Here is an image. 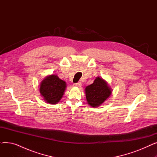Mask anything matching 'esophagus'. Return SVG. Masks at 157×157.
<instances>
[{
    "label": "esophagus",
    "mask_w": 157,
    "mask_h": 157,
    "mask_svg": "<svg viewBox=\"0 0 157 157\" xmlns=\"http://www.w3.org/2000/svg\"><path fill=\"white\" fill-rule=\"evenodd\" d=\"M81 82H78V83H74L73 85L74 86H77V87H81Z\"/></svg>",
    "instance_id": "obj_1"
}]
</instances>
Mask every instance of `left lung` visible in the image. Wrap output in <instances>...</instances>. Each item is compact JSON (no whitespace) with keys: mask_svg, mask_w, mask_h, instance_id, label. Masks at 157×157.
Segmentation results:
<instances>
[{"mask_svg":"<svg viewBox=\"0 0 157 157\" xmlns=\"http://www.w3.org/2000/svg\"><path fill=\"white\" fill-rule=\"evenodd\" d=\"M85 93L89 105L97 108L109 97L111 90L102 78L98 77L94 80L93 84L86 87Z\"/></svg>","mask_w":157,"mask_h":157,"instance_id":"obj_1","label":"left lung"}]
</instances>
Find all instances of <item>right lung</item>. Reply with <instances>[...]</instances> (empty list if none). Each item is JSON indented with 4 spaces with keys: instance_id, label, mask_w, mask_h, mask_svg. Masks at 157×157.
Returning a JSON list of instances; mask_svg holds the SVG:
<instances>
[{
    "instance_id": "right-lung-1",
    "label": "right lung",
    "mask_w": 157,
    "mask_h": 157,
    "mask_svg": "<svg viewBox=\"0 0 157 157\" xmlns=\"http://www.w3.org/2000/svg\"><path fill=\"white\" fill-rule=\"evenodd\" d=\"M65 85V82L57 76H49L41 83L40 93L48 103L56 104L60 101L63 95Z\"/></svg>"
}]
</instances>
